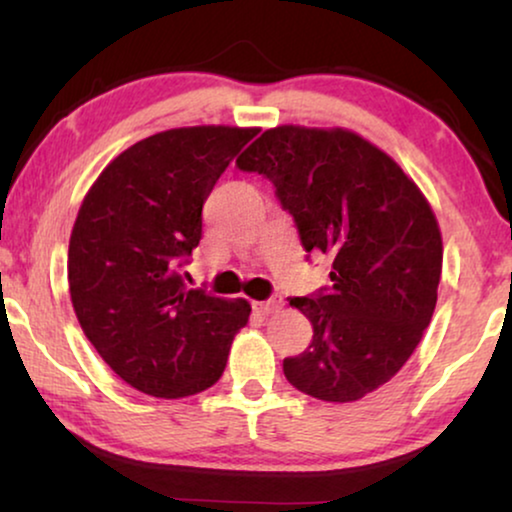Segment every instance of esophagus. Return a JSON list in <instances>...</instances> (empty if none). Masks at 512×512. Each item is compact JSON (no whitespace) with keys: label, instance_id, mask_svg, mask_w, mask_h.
I'll return each instance as SVG.
<instances>
[{"label":"esophagus","instance_id":"34e87169","mask_svg":"<svg viewBox=\"0 0 512 512\" xmlns=\"http://www.w3.org/2000/svg\"><path fill=\"white\" fill-rule=\"evenodd\" d=\"M254 310L258 312V314H272V312H277V310H282V305H284V300L282 298H270V300H261V303H258V300H254Z\"/></svg>","mask_w":512,"mask_h":512}]
</instances>
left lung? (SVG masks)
I'll return each instance as SVG.
<instances>
[{
    "label": "left lung",
    "instance_id": "left-lung-1",
    "mask_svg": "<svg viewBox=\"0 0 512 512\" xmlns=\"http://www.w3.org/2000/svg\"><path fill=\"white\" fill-rule=\"evenodd\" d=\"M275 184L307 254L331 258V289L291 298L312 342L284 359L307 396L359 401L405 366L431 324L443 270L436 214L415 181L345 128L277 125L237 158Z\"/></svg>",
    "mask_w": 512,
    "mask_h": 512
}]
</instances>
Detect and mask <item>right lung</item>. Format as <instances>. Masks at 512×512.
Masks as SVG:
<instances>
[{"label":"right lung","mask_w":512,"mask_h":512,"mask_svg":"<svg viewBox=\"0 0 512 512\" xmlns=\"http://www.w3.org/2000/svg\"><path fill=\"white\" fill-rule=\"evenodd\" d=\"M256 132H158L111 160L81 202L67 254L76 319L104 363L142 394L209 389L247 326V300L186 289L177 270L200 242L207 195Z\"/></svg>","instance_id":"1"}]
</instances>
